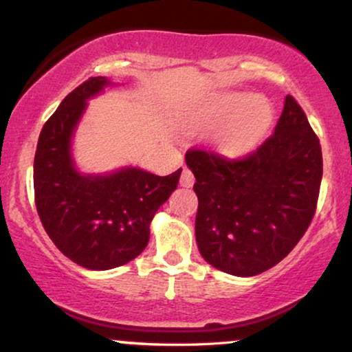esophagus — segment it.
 <instances>
[{"label":"esophagus","instance_id":"34e87169","mask_svg":"<svg viewBox=\"0 0 352 352\" xmlns=\"http://www.w3.org/2000/svg\"><path fill=\"white\" fill-rule=\"evenodd\" d=\"M193 182H195V177H193V173L188 170V168H184L182 170V175H180V185L182 187H192Z\"/></svg>","mask_w":352,"mask_h":352}]
</instances>
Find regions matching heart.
Segmentation results:
<instances>
[{
  "instance_id": "heart-1",
  "label": "heart",
  "mask_w": 352,
  "mask_h": 352,
  "mask_svg": "<svg viewBox=\"0 0 352 352\" xmlns=\"http://www.w3.org/2000/svg\"><path fill=\"white\" fill-rule=\"evenodd\" d=\"M223 122L213 135V142L223 153H241L265 134L272 122V107L260 96L235 94L210 112V125Z\"/></svg>"
}]
</instances>
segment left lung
I'll return each instance as SVG.
<instances>
[{
    "mask_svg": "<svg viewBox=\"0 0 352 352\" xmlns=\"http://www.w3.org/2000/svg\"><path fill=\"white\" fill-rule=\"evenodd\" d=\"M185 162L197 180V245L220 272L254 276L273 268L298 245L316 212L321 145L292 96L256 151L227 159L190 148Z\"/></svg>",
    "mask_w": 352,
    "mask_h": 352,
    "instance_id": "1",
    "label": "left lung"
}]
</instances>
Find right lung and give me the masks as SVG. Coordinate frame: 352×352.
Segmentation results:
<instances>
[{
  "label": "right lung",
  "mask_w": 352,
  "mask_h": 352,
  "mask_svg": "<svg viewBox=\"0 0 352 352\" xmlns=\"http://www.w3.org/2000/svg\"><path fill=\"white\" fill-rule=\"evenodd\" d=\"M109 80L89 78L64 98L44 124L34 155V201L59 252L87 270H111L144 252L151 221L179 184L180 172L153 175L125 167L107 175H82L71 157V137Z\"/></svg>",
  "instance_id": "right-lung-1"
}]
</instances>
